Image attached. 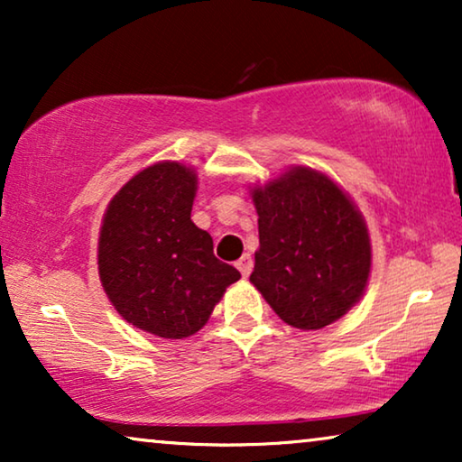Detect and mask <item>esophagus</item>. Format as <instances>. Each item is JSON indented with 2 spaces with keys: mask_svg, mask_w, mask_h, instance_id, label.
<instances>
[{
  "mask_svg": "<svg viewBox=\"0 0 462 462\" xmlns=\"http://www.w3.org/2000/svg\"><path fill=\"white\" fill-rule=\"evenodd\" d=\"M236 267L239 269V273H242L244 277H248L250 271H252V256H250V254H244V256L239 258V261L236 263Z\"/></svg>",
  "mask_w": 462,
  "mask_h": 462,
  "instance_id": "1",
  "label": "esophagus"
}]
</instances>
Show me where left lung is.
I'll return each instance as SVG.
<instances>
[{"instance_id":"8db88e82","label":"left lung","mask_w":462,"mask_h":462,"mask_svg":"<svg viewBox=\"0 0 462 462\" xmlns=\"http://www.w3.org/2000/svg\"><path fill=\"white\" fill-rule=\"evenodd\" d=\"M261 248L250 282L300 330H319L364 294L370 239L362 214L328 179L294 168L252 191Z\"/></svg>"}]
</instances>
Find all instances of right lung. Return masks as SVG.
Here are the masks:
<instances>
[{"label":"right lung","mask_w":462,"mask_h":462,"mask_svg":"<svg viewBox=\"0 0 462 462\" xmlns=\"http://www.w3.org/2000/svg\"><path fill=\"white\" fill-rule=\"evenodd\" d=\"M198 176L176 162L144 168L106 208L100 282L132 326L162 338L191 337L239 271L218 261L210 233L191 220Z\"/></svg>","instance_id":"add662e5"}]
</instances>
